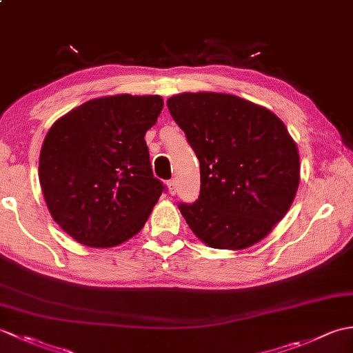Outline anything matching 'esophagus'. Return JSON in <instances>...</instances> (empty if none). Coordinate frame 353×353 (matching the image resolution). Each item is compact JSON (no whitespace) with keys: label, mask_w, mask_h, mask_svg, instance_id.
I'll use <instances>...</instances> for the list:
<instances>
[{"label":"esophagus","mask_w":353,"mask_h":353,"mask_svg":"<svg viewBox=\"0 0 353 353\" xmlns=\"http://www.w3.org/2000/svg\"><path fill=\"white\" fill-rule=\"evenodd\" d=\"M167 186H168V192L171 194V196H174V194L177 192V183H176L174 179H171V181H168Z\"/></svg>","instance_id":"34e87169"}]
</instances>
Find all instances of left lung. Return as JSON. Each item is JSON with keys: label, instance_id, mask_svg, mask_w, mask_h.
I'll return each instance as SVG.
<instances>
[{"label": "left lung", "instance_id": "1", "mask_svg": "<svg viewBox=\"0 0 353 353\" xmlns=\"http://www.w3.org/2000/svg\"><path fill=\"white\" fill-rule=\"evenodd\" d=\"M200 162V194L179 203L214 249H245L267 236L294 200L301 163L273 112L229 94H179L167 101Z\"/></svg>", "mask_w": 353, "mask_h": 353}]
</instances>
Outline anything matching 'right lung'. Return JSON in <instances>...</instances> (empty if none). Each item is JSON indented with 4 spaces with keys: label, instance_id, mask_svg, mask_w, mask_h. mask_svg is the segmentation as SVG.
<instances>
[{
    "label": "right lung",
    "instance_id": "add662e5",
    "mask_svg": "<svg viewBox=\"0 0 353 353\" xmlns=\"http://www.w3.org/2000/svg\"><path fill=\"white\" fill-rule=\"evenodd\" d=\"M159 95L86 101L52 124L39 157V181L54 221L77 243L121 244L144 228L165 191L153 176L147 130Z\"/></svg>",
    "mask_w": 353,
    "mask_h": 353
}]
</instances>
